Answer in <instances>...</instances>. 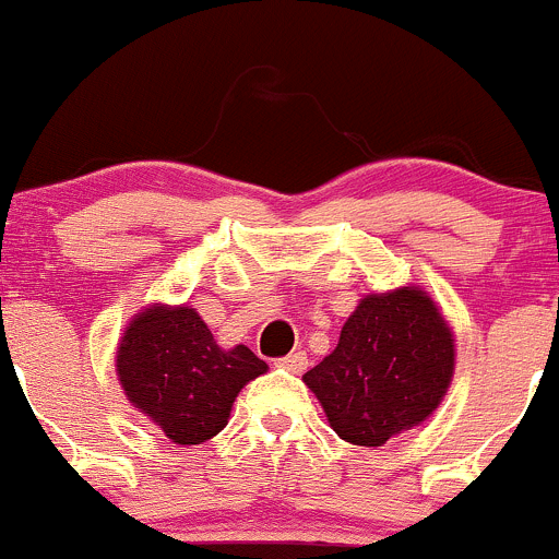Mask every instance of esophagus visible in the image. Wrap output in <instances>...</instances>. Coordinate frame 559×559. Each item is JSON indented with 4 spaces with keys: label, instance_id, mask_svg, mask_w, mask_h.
<instances>
[{
    "label": "esophagus",
    "instance_id": "esophagus-1",
    "mask_svg": "<svg viewBox=\"0 0 559 559\" xmlns=\"http://www.w3.org/2000/svg\"><path fill=\"white\" fill-rule=\"evenodd\" d=\"M280 367L282 369H287V372H293V374H298V372H304V369L309 367V358H307V353H290V356H285L280 361Z\"/></svg>",
    "mask_w": 559,
    "mask_h": 559
}]
</instances>
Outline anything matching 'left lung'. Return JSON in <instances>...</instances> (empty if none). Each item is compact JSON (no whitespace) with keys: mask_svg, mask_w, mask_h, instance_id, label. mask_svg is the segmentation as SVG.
Returning a JSON list of instances; mask_svg holds the SVG:
<instances>
[{"mask_svg":"<svg viewBox=\"0 0 559 559\" xmlns=\"http://www.w3.org/2000/svg\"><path fill=\"white\" fill-rule=\"evenodd\" d=\"M454 369L456 340L443 309L424 287L405 285L364 296L304 383L342 440L378 449L438 411Z\"/></svg>","mask_w":559,"mask_h":559,"instance_id":"left-lung-1","label":"left lung"}]
</instances>
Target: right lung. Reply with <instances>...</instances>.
<instances>
[{
	"label": "right lung",
	"mask_w": 559,
	"mask_h": 559,
	"mask_svg": "<svg viewBox=\"0 0 559 559\" xmlns=\"http://www.w3.org/2000/svg\"><path fill=\"white\" fill-rule=\"evenodd\" d=\"M114 361L130 405L176 445L223 432L239 391L269 369L247 345L219 347L190 304L163 301L132 314Z\"/></svg>",
	"instance_id": "right-lung-1"
}]
</instances>
